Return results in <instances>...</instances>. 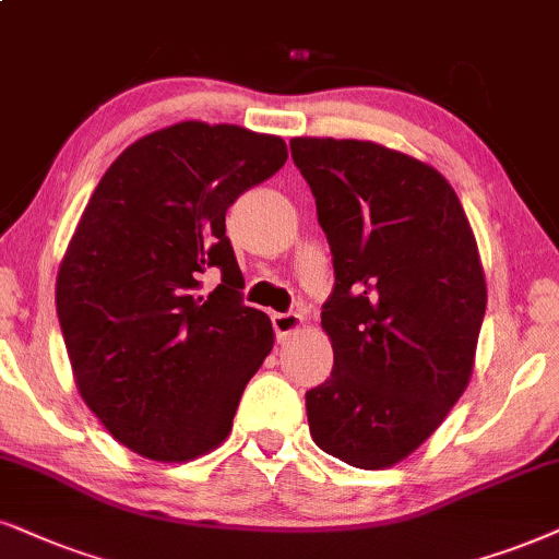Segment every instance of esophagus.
Listing matches in <instances>:
<instances>
[{
  "label": "esophagus",
  "instance_id": "1",
  "mask_svg": "<svg viewBox=\"0 0 559 559\" xmlns=\"http://www.w3.org/2000/svg\"><path fill=\"white\" fill-rule=\"evenodd\" d=\"M304 324V317L299 312H275L273 314V328H275V337L278 343H284L286 337H292L296 330Z\"/></svg>",
  "mask_w": 559,
  "mask_h": 559
}]
</instances>
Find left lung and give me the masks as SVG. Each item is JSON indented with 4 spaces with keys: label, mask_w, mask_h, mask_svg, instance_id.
Instances as JSON below:
<instances>
[{
    "label": "left lung",
    "mask_w": 559,
    "mask_h": 559,
    "mask_svg": "<svg viewBox=\"0 0 559 559\" xmlns=\"http://www.w3.org/2000/svg\"><path fill=\"white\" fill-rule=\"evenodd\" d=\"M328 235L335 288L322 307L335 364L307 392L330 456L386 469L413 454L467 390L487 288L449 180L356 139H292Z\"/></svg>",
    "instance_id": "1"
}]
</instances>
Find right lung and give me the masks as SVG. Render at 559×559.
<instances>
[{"label": "right lung", "mask_w": 559, "mask_h": 559, "mask_svg": "<svg viewBox=\"0 0 559 559\" xmlns=\"http://www.w3.org/2000/svg\"><path fill=\"white\" fill-rule=\"evenodd\" d=\"M286 157L284 139L242 126H167L123 150L76 224L56 278L63 343L82 400L141 456L216 449L273 348L224 222ZM211 266L223 284L206 295Z\"/></svg>", "instance_id": "obj_1"}]
</instances>
